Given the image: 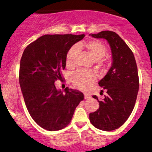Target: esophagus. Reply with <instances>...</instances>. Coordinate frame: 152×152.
I'll return each instance as SVG.
<instances>
[{"mask_svg": "<svg viewBox=\"0 0 152 152\" xmlns=\"http://www.w3.org/2000/svg\"><path fill=\"white\" fill-rule=\"evenodd\" d=\"M84 97H85V99H89L91 97H90V95H87V94H85V95H84Z\"/></svg>", "mask_w": 152, "mask_h": 152, "instance_id": "34e87169", "label": "esophagus"}]
</instances>
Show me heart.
Returning a JSON list of instances; mask_svg holds the SVG:
<instances>
[{"label": "heart", "instance_id": "heart-1", "mask_svg": "<svg viewBox=\"0 0 152 152\" xmlns=\"http://www.w3.org/2000/svg\"><path fill=\"white\" fill-rule=\"evenodd\" d=\"M84 47L90 56L96 62H98L102 58H103L107 53V48L104 44L97 40L87 42L84 44ZM76 51L77 48L74 45L72 46L67 52L66 55V66H71L73 64V59ZM95 79L96 75L95 73L89 71L78 70L72 75V82L78 89L82 90H88L95 82Z\"/></svg>", "mask_w": 152, "mask_h": 152}]
</instances>
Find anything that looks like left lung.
<instances>
[{"label": "left lung", "mask_w": 152, "mask_h": 152, "mask_svg": "<svg viewBox=\"0 0 152 152\" xmlns=\"http://www.w3.org/2000/svg\"><path fill=\"white\" fill-rule=\"evenodd\" d=\"M90 35L106 39L112 54L111 68L98 83L107 94L103 100L93 96L98 101L99 109L90 113V121L99 130L111 131L126 121L135 107L139 90L137 64L131 50L115 32L103 31Z\"/></svg>", "instance_id": "obj_1"}]
</instances>
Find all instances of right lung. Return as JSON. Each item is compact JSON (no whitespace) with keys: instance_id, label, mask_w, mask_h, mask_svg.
<instances>
[{"instance_id":"add662e5","label":"right lung","mask_w":152,"mask_h":152,"mask_svg":"<svg viewBox=\"0 0 152 152\" xmlns=\"http://www.w3.org/2000/svg\"><path fill=\"white\" fill-rule=\"evenodd\" d=\"M85 35H44L27 45L20 60L19 81L28 113L38 126L50 131L66 127L84 99L78 90H57L66 55Z\"/></svg>"}]
</instances>
